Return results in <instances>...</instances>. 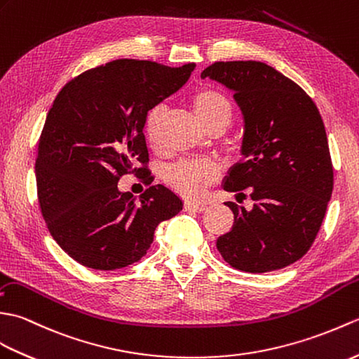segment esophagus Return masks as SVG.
<instances>
[{
  "label": "esophagus",
  "mask_w": 359,
  "mask_h": 359,
  "mask_svg": "<svg viewBox=\"0 0 359 359\" xmlns=\"http://www.w3.org/2000/svg\"><path fill=\"white\" fill-rule=\"evenodd\" d=\"M184 209L190 210V212H203L205 209V205L200 204V203H190V201H187L184 204Z\"/></svg>",
  "instance_id": "esophagus-1"
}]
</instances>
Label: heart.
I'll use <instances>...</instances> for the list:
<instances>
[{
  "label": "heart",
  "instance_id": "obj_1",
  "mask_svg": "<svg viewBox=\"0 0 359 359\" xmlns=\"http://www.w3.org/2000/svg\"><path fill=\"white\" fill-rule=\"evenodd\" d=\"M192 106L198 119L203 123L207 130L212 127L227 129L232 123L233 109L224 93L215 89H203L196 92L192 98ZM165 118V107L156 104L150 107L144 116V135L150 147L156 149L161 142V127ZM219 169L217 164L203 159L192 161H181L170 167L165 173V180L172 189L177 190L189 200L201 198L207 187L217 181Z\"/></svg>",
  "mask_w": 359,
  "mask_h": 359
}]
</instances>
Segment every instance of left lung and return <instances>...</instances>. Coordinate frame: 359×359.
I'll return each instance as SVG.
<instances>
[{
    "mask_svg": "<svg viewBox=\"0 0 359 359\" xmlns=\"http://www.w3.org/2000/svg\"><path fill=\"white\" fill-rule=\"evenodd\" d=\"M233 90L244 116L243 159L224 190L250 189L252 210L224 203L233 227L217 240L230 266L264 273L304 257L321 227L333 190V167L323 118L312 98L261 61H218L203 70Z\"/></svg>",
    "mask_w": 359,
    "mask_h": 359,
    "instance_id": "1",
    "label": "left lung"
}]
</instances>
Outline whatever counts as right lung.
Listing matches in <instances>:
<instances>
[{
	"instance_id": "add662e5",
	"label": "right lung",
	"mask_w": 359,
	"mask_h": 359,
	"mask_svg": "<svg viewBox=\"0 0 359 359\" xmlns=\"http://www.w3.org/2000/svg\"><path fill=\"white\" fill-rule=\"evenodd\" d=\"M194 69V62L115 60L78 75L55 98L38 142V201L53 240L79 264H133L159 222L182 210L180 196L163 184L149 186L137 201L119 192L118 181L147 170L146 112L180 90ZM138 162L142 168L134 167Z\"/></svg>"
}]
</instances>
